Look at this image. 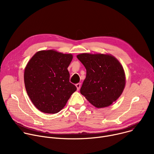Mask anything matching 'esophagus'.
<instances>
[{"mask_svg":"<svg viewBox=\"0 0 154 154\" xmlns=\"http://www.w3.org/2000/svg\"><path fill=\"white\" fill-rule=\"evenodd\" d=\"M75 86H76V87H77V90L79 91V90H80V86H81V83H77V84L75 85Z\"/></svg>","mask_w":154,"mask_h":154,"instance_id":"obj_1","label":"esophagus"}]
</instances>
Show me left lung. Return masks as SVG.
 I'll list each match as a JSON object with an SVG mask.
<instances>
[{"label":"left lung","mask_w":154,"mask_h":154,"mask_svg":"<svg viewBox=\"0 0 154 154\" xmlns=\"http://www.w3.org/2000/svg\"><path fill=\"white\" fill-rule=\"evenodd\" d=\"M77 57L86 70L80 93L97 108L112 105L121 95L125 85L121 64L108 54L85 53Z\"/></svg>","instance_id":"left-lung-1"}]
</instances>
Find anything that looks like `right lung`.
I'll return each instance as SVG.
<instances>
[{
    "label": "right lung",
    "instance_id": "right-lung-1",
    "mask_svg": "<svg viewBox=\"0 0 154 154\" xmlns=\"http://www.w3.org/2000/svg\"><path fill=\"white\" fill-rule=\"evenodd\" d=\"M73 56L54 50L36 52L24 71V83L29 97L41 112L55 114L66 104L77 90L69 82L68 68Z\"/></svg>",
    "mask_w": 154,
    "mask_h": 154
}]
</instances>
